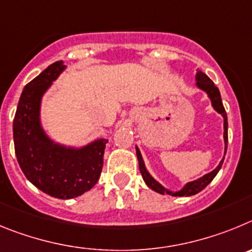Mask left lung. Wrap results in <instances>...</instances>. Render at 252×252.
<instances>
[{
	"mask_svg": "<svg viewBox=\"0 0 252 252\" xmlns=\"http://www.w3.org/2000/svg\"><path fill=\"white\" fill-rule=\"evenodd\" d=\"M196 80H197V85H198V87L201 88L202 90H205V92L208 94V96L211 98V101H212V105H214L215 109H216L220 114H222V117H223V119H225V133H223V138H225V144H226V147H225V154H226V151H227V142H228L227 114H226V110H225V108H223V104H222L221 94H220L219 88H217L216 85L214 84V81L211 80V79L206 75L205 72H202V71L197 72ZM137 156H138V162H139V171H140V173H142L143 180H144V182L147 183V186H148L149 188H152L153 191L158 192V193H160V194L168 193V194H171V196H176V197L177 196H180V197L192 196V194H196V193H198V192L202 191L203 188H205L206 186H207L208 183L214 180L215 177H216V174L219 173V171L221 169L223 159H225V157H223V159L221 160V163H220L219 167H217L215 171H212L211 173H207L206 176H203L202 178H199V180L187 183V185L185 186V188H183V189H181V191L169 192V191H167L164 187H162V186H160L159 183L154 180L153 177H152L151 174L147 172L146 167H144V163H143L142 156H140V152L138 148H137Z\"/></svg>",
	"mask_w": 252,
	"mask_h": 252,
	"instance_id": "left-lung-1",
	"label": "left lung"
}]
</instances>
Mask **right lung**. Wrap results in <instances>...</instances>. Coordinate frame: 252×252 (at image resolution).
I'll list each match as a JSON object with an SVG mask.
<instances>
[{
    "label": "right lung",
    "instance_id": "obj_1",
    "mask_svg": "<svg viewBox=\"0 0 252 252\" xmlns=\"http://www.w3.org/2000/svg\"><path fill=\"white\" fill-rule=\"evenodd\" d=\"M64 67L61 61L49 65L22 90L13 119V143L27 180L49 196L67 199L85 193L98 182L108 140H95L75 151L54 144L42 131L40 99Z\"/></svg>",
    "mask_w": 252,
    "mask_h": 252
}]
</instances>
